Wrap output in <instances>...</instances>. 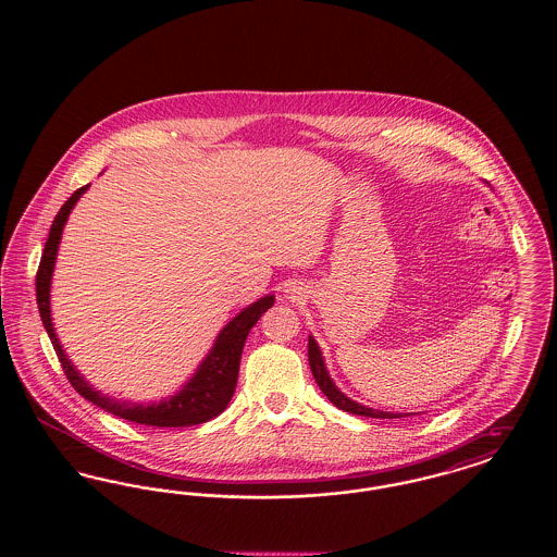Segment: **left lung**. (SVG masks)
I'll use <instances>...</instances> for the list:
<instances>
[{"mask_svg": "<svg viewBox=\"0 0 557 557\" xmlns=\"http://www.w3.org/2000/svg\"><path fill=\"white\" fill-rule=\"evenodd\" d=\"M309 366L313 371V377L318 382L319 388L323 391V395L330 398V403H334L338 409L348 411V413H355V416H366V418H377V420H393V418H405L400 413H386V411H375L370 407H363L350 398H346L336 386L334 382L330 380L325 366H323V359H321V352H319V346L313 338H309Z\"/></svg>", "mask_w": 557, "mask_h": 557, "instance_id": "8db88e82", "label": "left lung"}]
</instances>
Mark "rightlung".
<instances>
[{
	"label": "right lung",
	"mask_w": 557,
	"mask_h": 557,
	"mask_svg": "<svg viewBox=\"0 0 557 557\" xmlns=\"http://www.w3.org/2000/svg\"><path fill=\"white\" fill-rule=\"evenodd\" d=\"M89 186H83L73 191V196L62 205V209L53 216L50 236L46 242L39 269L35 275V292H37V307L39 315L46 325V332L52 341L53 350L58 355V361L64 370L66 380L71 386L79 393L81 397L87 398L89 403L102 407L108 413L129 420L135 424L157 425V428H186V425L202 424L216 418L234 397L236 384H238L239 357L242 348L246 343L248 332L252 325L259 321V318L265 313L269 307H273V296H265L244 309L238 318L232 319L219 334L216 343L211 348L209 357L202 361V366L194 373V377L180 391V395L173 398H166L162 403L154 405H129V403H116L112 398L102 397L96 393L77 370L71 366L66 359L62 346L58 343L53 334L52 318H50V282H52L53 263H55V252L60 236L66 223L69 212L77 205L81 194Z\"/></svg>",
	"instance_id": "obj_1"
}]
</instances>
